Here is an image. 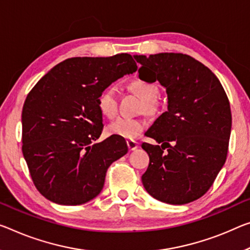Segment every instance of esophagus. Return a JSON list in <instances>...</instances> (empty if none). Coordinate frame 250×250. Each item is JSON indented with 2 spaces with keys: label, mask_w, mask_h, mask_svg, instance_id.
Listing matches in <instances>:
<instances>
[{
  "label": "esophagus",
  "mask_w": 250,
  "mask_h": 250,
  "mask_svg": "<svg viewBox=\"0 0 250 250\" xmlns=\"http://www.w3.org/2000/svg\"><path fill=\"white\" fill-rule=\"evenodd\" d=\"M126 143H127V147H128L129 151H135V149L138 147V143L136 141L128 140L127 142H126Z\"/></svg>",
  "instance_id": "1"
}]
</instances>
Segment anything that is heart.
<instances>
[{
  "label": "heart",
  "instance_id": "heart-1",
  "mask_svg": "<svg viewBox=\"0 0 250 250\" xmlns=\"http://www.w3.org/2000/svg\"><path fill=\"white\" fill-rule=\"evenodd\" d=\"M129 89L144 101L145 113L154 115L157 113L156 98L159 96V88L154 83L147 80L136 79L129 83ZM99 112L104 116L113 118L117 113V96L114 87H107L99 94L97 98ZM145 128V122L137 118H118L110 123L107 132L113 136H118L125 140L136 138Z\"/></svg>",
  "mask_w": 250,
  "mask_h": 250
}]
</instances>
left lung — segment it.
<instances>
[{
  "label": "left lung",
  "mask_w": 250,
  "mask_h": 250,
  "mask_svg": "<svg viewBox=\"0 0 250 250\" xmlns=\"http://www.w3.org/2000/svg\"><path fill=\"white\" fill-rule=\"evenodd\" d=\"M142 80L165 87L167 112L145 133L149 164L142 182L156 200L186 205L210 189L227 159L231 110L224 87L208 67L183 53L134 56Z\"/></svg>",
  "instance_id": "1"
}]
</instances>
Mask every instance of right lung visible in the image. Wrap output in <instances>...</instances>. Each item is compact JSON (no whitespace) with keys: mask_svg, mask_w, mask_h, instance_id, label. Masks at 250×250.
I'll return each instance as SVG.
<instances>
[{"mask_svg":"<svg viewBox=\"0 0 250 250\" xmlns=\"http://www.w3.org/2000/svg\"><path fill=\"white\" fill-rule=\"evenodd\" d=\"M136 69L128 53L76 57L53 67L26 96L22 153L34 186L48 200L77 206L101 193L107 168L128 148L118 136L97 142L104 127L97 98Z\"/></svg>","mask_w":250,"mask_h":250,"instance_id":"right-lung-1","label":"right lung"}]
</instances>
